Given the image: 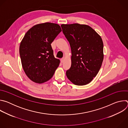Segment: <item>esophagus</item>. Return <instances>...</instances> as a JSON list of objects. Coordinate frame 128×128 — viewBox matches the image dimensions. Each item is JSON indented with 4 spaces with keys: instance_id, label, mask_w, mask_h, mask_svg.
<instances>
[{
    "instance_id": "obj_1",
    "label": "esophagus",
    "mask_w": 128,
    "mask_h": 128,
    "mask_svg": "<svg viewBox=\"0 0 128 128\" xmlns=\"http://www.w3.org/2000/svg\"><path fill=\"white\" fill-rule=\"evenodd\" d=\"M64 58L61 59V63H63V62H64Z\"/></svg>"
}]
</instances>
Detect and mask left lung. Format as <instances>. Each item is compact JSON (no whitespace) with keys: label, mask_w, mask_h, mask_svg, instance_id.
<instances>
[{"label":"left lung","mask_w":128,"mask_h":128,"mask_svg":"<svg viewBox=\"0 0 128 128\" xmlns=\"http://www.w3.org/2000/svg\"><path fill=\"white\" fill-rule=\"evenodd\" d=\"M70 44L71 65L67 78L76 85L84 86L95 78L103 60V43L101 36L90 26L78 23L61 25Z\"/></svg>","instance_id":"8db88e82"}]
</instances>
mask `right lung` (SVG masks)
Returning <instances> with one entry per match:
<instances>
[{
    "instance_id": "obj_1",
    "label": "right lung",
    "mask_w": 128,
    "mask_h": 128,
    "mask_svg": "<svg viewBox=\"0 0 128 128\" xmlns=\"http://www.w3.org/2000/svg\"><path fill=\"white\" fill-rule=\"evenodd\" d=\"M60 26L44 23L33 26L25 34L19 52L23 68L32 81L38 84L50 80L59 65L51 44L61 32Z\"/></svg>"
}]
</instances>
